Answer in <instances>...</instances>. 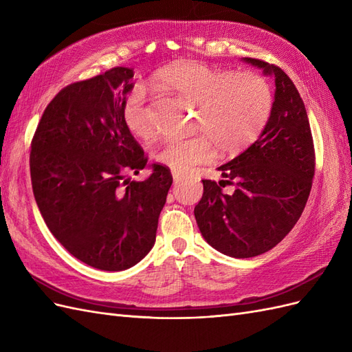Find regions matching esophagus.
<instances>
[{
    "label": "esophagus",
    "mask_w": 352,
    "mask_h": 352,
    "mask_svg": "<svg viewBox=\"0 0 352 352\" xmlns=\"http://www.w3.org/2000/svg\"><path fill=\"white\" fill-rule=\"evenodd\" d=\"M184 179H185V176H184V175H180V173H177V172H173V180H175V184L182 182Z\"/></svg>",
    "instance_id": "esophagus-1"
}]
</instances>
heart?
Masks as SVG:
<instances>
[{
	"label": "heart",
	"mask_w": 352,
	"mask_h": 352,
	"mask_svg": "<svg viewBox=\"0 0 352 352\" xmlns=\"http://www.w3.org/2000/svg\"><path fill=\"white\" fill-rule=\"evenodd\" d=\"M155 79L179 97L198 105L195 127L207 132L225 153H238L248 146L272 113L269 83L255 73L235 74L204 63L180 61L160 70ZM122 119L138 140L151 141L157 135L142 87H133L126 94ZM212 155L214 150L204 133L170 140L157 153L160 163L177 173H186L194 166L210 162Z\"/></svg>",
	"instance_id": "1"
}]
</instances>
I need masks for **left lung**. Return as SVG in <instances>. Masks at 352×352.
Returning <instances> with one entry per match:
<instances>
[{
	"instance_id": "obj_1",
	"label": "left lung",
	"mask_w": 352,
	"mask_h": 352,
	"mask_svg": "<svg viewBox=\"0 0 352 352\" xmlns=\"http://www.w3.org/2000/svg\"><path fill=\"white\" fill-rule=\"evenodd\" d=\"M274 76L272 113L258 140L219 167L235 185L228 195L204 179L194 214L204 239L221 254L250 258L276 247L296 225L310 195L316 155L304 101L289 76L258 58H243Z\"/></svg>"
}]
</instances>
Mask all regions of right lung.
<instances>
[{"label": "right lung", "mask_w": 352, "mask_h": 352, "mask_svg": "<svg viewBox=\"0 0 352 352\" xmlns=\"http://www.w3.org/2000/svg\"><path fill=\"white\" fill-rule=\"evenodd\" d=\"M133 70L113 67L63 88L47 105L30 144L35 201L56 239L91 267L120 272L155 242L173 177L163 164L129 177L148 158L122 119Z\"/></svg>", "instance_id": "add662e5"}]
</instances>
